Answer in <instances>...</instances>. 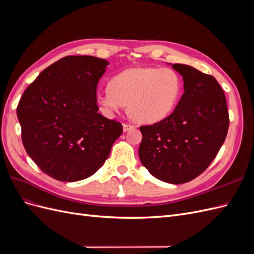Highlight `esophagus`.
<instances>
[{"mask_svg":"<svg viewBox=\"0 0 254 254\" xmlns=\"http://www.w3.org/2000/svg\"><path fill=\"white\" fill-rule=\"evenodd\" d=\"M133 128H134V126H132V125L123 124V130H124V132H127V131H129V130H131Z\"/></svg>","mask_w":254,"mask_h":254,"instance_id":"1","label":"esophagus"}]
</instances>
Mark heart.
<instances>
[{"mask_svg":"<svg viewBox=\"0 0 254 254\" xmlns=\"http://www.w3.org/2000/svg\"><path fill=\"white\" fill-rule=\"evenodd\" d=\"M181 90L180 75L172 67H131L113 76L109 87L97 93V102L107 117H112L128 103L134 121L155 124L174 111Z\"/></svg>","mask_w":254,"mask_h":254,"instance_id":"obj_1","label":"heart"}]
</instances>
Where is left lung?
Instances as JSON below:
<instances>
[{
    "label": "left lung",
    "instance_id": "obj_1",
    "mask_svg": "<svg viewBox=\"0 0 254 254\" xmlns=\"http://www.w3.org/2000/svg\"><path fill=\"white\" fill-rule=\"evenodd\" d=\"M172 67L182 76L184 93L170 117L140 127L139 157L157 179L182 184L203 173L216 157L227 136L229 113L213 76L188 64Z\"/></svg>",
    "mask_w": 254,
    "mask_h": 254
}]
</instances>
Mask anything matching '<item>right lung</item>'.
I'll return each instance as SVG.
<instances>
[{
    "label": "right lung",
    "instance_id": "1",
    "mask_svg": "<svg viewBox=\"0 0 254 254\" xmlns=\"http://www.w3.org/2000/svg\"><path fill=\"white\" fill-rule=\"evenodd\" d=\"M109 63L66 56L43 70L23 93L17 117L27 155L52 178L74 182L109 157L122 124L98 113L97 83Z\"/></svg>",
    "mask_w": 254,
    "mask_h": 254
}]
</instances>
